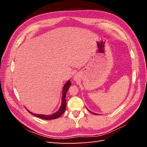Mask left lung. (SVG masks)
Returning a JSON list of instances; mask_svg holds the SVG:
<instances>
[{"mask_svg": "<svg viewBox=\"0 0 147 147\" xmlns=\"http://www.w3.org/2000/svg\"><path fill=\"white\" fill-rule=\"evenodd\" d=\"M91 113H92V112H91Z\"/></svg>", "mask_w": 147, "mask_h": 147, "instance_id": "left-lung-1", "label": "left lung"}]
</instances>
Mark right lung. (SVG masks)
Instances as JSON below:
<instances>
[{
    "instance_id": "add662e5",
    "label": "right lung",
    "mask_w": 147,
    "mask_h": 147,
    "mask_svg": "<svg viewBox=\"0 0 147 147\" xmlns=\"http://www.w3.org/2000/svg\"><path fill=\"white\" fill-rule=\"evenodd\" d=\"M71 85V83L70 82V80H68L67 82L64 86L63 87V96H62V102H61V105L59 109L56 112H55V113H53L52 115H40V114H35V113H33L32 112H30V111H29L28 110H27L28 112L34 116L37 117L38 118H42L43 119H47V120H50V119H56L57 118H59V117H61L62 115H63L65 110V107H66V100H65V96H66V93L67 92L69 88L70 87V86Z\"/></svg>"
}]
</instances>
